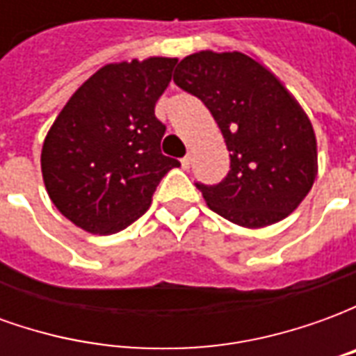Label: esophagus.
<instances>
[{
    "mask_svg": "<svg viewBox=\"0 0 356 356\" xmlns=\"http://www.w3.org/2000/svg\"><path fill=\"white\" fill-rule=\"evenodd\" d=\"M191 163H193L191 156H185V158L181 160V165H183V170H191Z\"/></svg>",
    "mask_w": 356,
    "mask_h": 356,
    "instance_id": "esophagus-1",
    "label": "esophagus"
}]
</instances>
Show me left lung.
<instances>
[{"mask_svg":"<svg viewBox=\"0 0 356 356\" xmlns=\"http://www.w3.org/2000/svg\"><path fill=\"white\" fill-rule=\"evenodd\" d=\"M173 81L208 106L231 152V171L219 185H196L208 208L244 229L290 216L318 171L313 124L298 99L240 51L193 53Z\"/></svg>","mask_w":356,"mask_h":356,"instance_id":"left-lung-1","label":"left lung"}]
</instances>
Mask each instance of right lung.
Masks as SVG:
<instances>
[{"mask_svg": "<svg viewBox=\"0 0 356 356\" xmlns=\"http://www.w3.org/2000/svg\"><path fill=\"white\" fill-rule=\"evenodd\" d=\"M175 57L110 63L74 91L45 135L42 175L51 202L76 227L114 234L137 221L160 179L181 163L160 152L156 101Z\"/></svg>", "mask_w": 356, "mask_h": 356, "instance_id": "1", "label": "right lung"}]
</instances>
